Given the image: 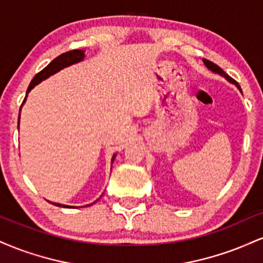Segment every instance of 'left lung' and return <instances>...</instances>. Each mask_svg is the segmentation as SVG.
Instances as JSON below:
<instances>
[{"instance_id": "8db88e82", "label": "left lung", "mask_w": 263, "mask_h": 263, "mask_svg": "<svg viewBox=\"0 0 263 263\" xmlns=\"http://www.w3.org/2000/svg\"><path fill=\"white\" fill-rule=\"evenodd\" d=\"M203 62H204V64L206 65V68L209 69V70L213 71V73L220 74V75H221V77H224L225 79L228 80V81H230L231 84H235V85L237 86V89L240 90V91H241V87H240V85H238V83H236V80H234V79H232V78L229 77V75L226 74L225 71L222 70L221 68H220V66H218V65H216V64H214L213 62H210V60H208V59H203Z\"/></svg>"}]
</instances>
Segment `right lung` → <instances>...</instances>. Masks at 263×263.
<instances>
[{
  "mask_svg": "<svg viewBox=\"0 0 263 263\" xmlns=\"http://www.w3.org/2000/svg\"><path fill=\"white\" fill-rule=\"evenodd\" d=\"M84 57H85V50L83 49H74V50H69V52H65L63 54H60L59 57H57L55 59H53L52 62L49 63L43 70L39 71L38 74H35V77L33 78L31 84H29L28 89H27V93H26V98L25 100H23L22 105H21V107L23 106V104L26 102V99H27V95H28V92L31 91V90L34 87L35 85H38L39 83H41L42 80H45L47 78H49L50 75L58 73L59 70H62V69L66 68V66L69 65H73L75 63H79L81 60H84ZM20 114H21V108H20ZM18 125H20V117H18ZM115 157L116 155L112 156V158H111V164H112L114 161H115ZM99 200V199H98ZM96 200V201H98ZM95 201V203H96ZM53 205H57V206H62V208H71L69 206V205H63V204H58V203H52ZM91 205V204H90ZM86 206H89V205H86Z\"/></svg>",
  "mask_w": 263,
  "mask_h": 263,
  "instance_id": "1",
  "label": "right lung"
}]
</instances>
